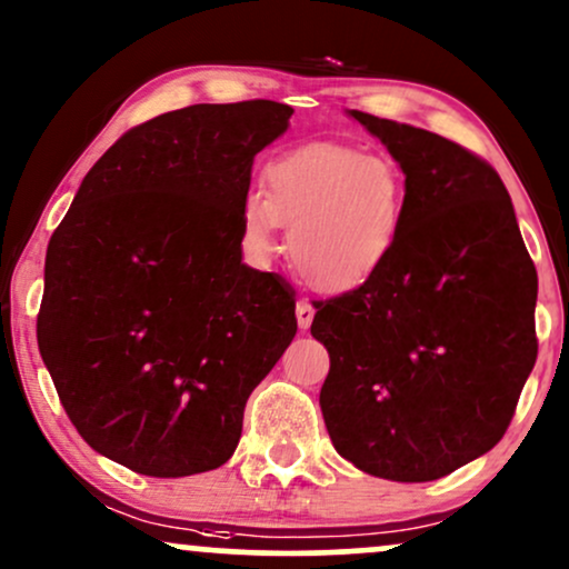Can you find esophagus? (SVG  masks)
Instances as JSON below:
<instances>
[{
    "instance_id": "obj_1",
    "label": "esophagus",
    "mask_w": 569,
    "mask_h": 569,
    "mask_svg": "<svg viewBox=\"0 0 569 569\" xmlns=\"http://www.w3.org/2000/svg\"><path fill=\"white\" fill-rule=\"evenodd\" d=\"M312 316H316L312 305L307 302V299H299V302H297V323H299V329H310Z\"/></svg>"
}]
</instances>
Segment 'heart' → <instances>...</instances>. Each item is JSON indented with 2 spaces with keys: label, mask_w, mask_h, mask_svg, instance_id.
Returning <instances> with one entry per match:
<instances>
[{
  "label": "heart",
  "mask_w": 569,
  "mask_h": 569,
  "mask_svg": "<svg viewBox=\"0 0 569 569\" xmlns=\"http://www.w3.org/2000/svg\"><path fill=\"white\" fill-rule=\"evenodd\" d=\"M264 192L240 202V240L264 262L289 227V259L321 293H348L388 267L407 224V176L385 154L348 143H302L264 166Z\"/></svg>",
  "instance_id": "1"
}]
</instances>
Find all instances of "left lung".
<instances>
[{"instance_id":"left-lung-1","label":"left lung","mask_w":569,"mask_h":569,"mask_svg":"<svg viewBox=\"0 0 569 569\" xmlns=\"http://www.w3.org/2000/svg\"><path fill=\"white\" fill-rule=\"evenodd\" d=\"M348 117L407 176V224L380 276L316 305L323 422L358 471L433 481L506 433L538 358V276L485 160L407 122Z\"/></svg>"}]
</instances>
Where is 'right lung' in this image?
Returning <instances> with one entry per match:
<instances>
[{
  "label": "right lung",
  "instance_id": "add662e5",
  "mask_svg": "<svg viewBox=\"0 0 569 569\" xmlns=\"http://www.w3.org/2000/svg\"><path fill=\"white\" fill-rule=\"evenodd\" d=\"M291 114L194 103L128 130L50 238L39 352L82 439L130 471L224 466L248 396L297 335L289 283L240 246L253 158Z\"/></svg>",
  "mask_w": 569,
  "mask_h": 569
}]
</instances>
